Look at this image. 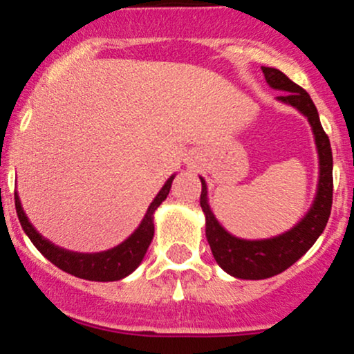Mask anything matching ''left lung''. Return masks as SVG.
I'll list each match as a JSON object with an SVG mask.
<instances>
[{"label": "left lung", "instance_id": "8db88e82", "mask_svg": "<svg viewBox=\"0 0 354 354\" xmlns=\"http://www.w3.org/2000/svg\"><path fill=\"white\" fill-rule=\"evenodd\" d=\"M266 83L272 90L281 92L276 100L297 109L307 118L312 127L319 156V180H317L315 198L298 223L290 230L269 239H240L221 227L211 211L207 201V185L201 178V207L206 218V239L211 247L214 261L221 269L239 279H266L279 274L298 261L315 243L326 228L333 206V151L327 134L320 124L319 112L310 95L301 86L276 68L262 66Z\"/></svg>", "mask_w": 354, "mask_h": 354}]
</instances>
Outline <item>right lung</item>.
Segmentation results:
<instances>
[{"instance_id": "obj_1", "label": "right lung", "mask_w": 354, "mask_h": 354, "mask_svg": "<svg viewBox=\"0 0 354 354\" xmlns=\"http://www.w3.org/2000/svg\"><path fill=\"white\" fill-rule=\"evenodd\" d=\"M176 176L177 174H172L167 178L163 187L160 189L158 194L155 196V199L148 206L147 213H145L143 220L138 225L136 230L119 245L102 250V252H75V250H68L64 247L56 245L50 240H47L46 236H42L25 214L18 192H15V207H17L18 220H20L25 235L30 239L35 249L47 261L53 262L56 268L63 269L64 272L76 276V278L88 279V281H119V279L129 276L145 259V254H147L153 240V233H155V223H153L155 211L169 196L172 180Z\"/></svg>"}]
</instances>
